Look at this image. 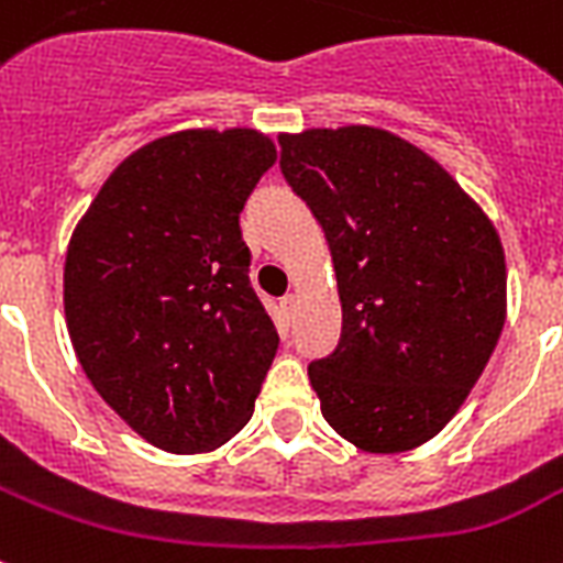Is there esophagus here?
Wrapping results in <instances>:
<instances>
[{
  "label": "esophagus",
  "instance_id": "esophagus-1",
  "mask_svg": "<svg viewBox=\"0 0 563 563\" xmlns=\"http://www.w3.org/2000/svg\"><path fill=\"white\" fill-rule=\"evenodd\" d=\"M280 306H283V312H286L291 318V314L297 312V295H286L280 300Z\"/></svg>",
  "mask_w": 563,
  "mask_h": 563
}]
</instances>
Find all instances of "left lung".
<instances>
[{"mask_svg": "<svg viewBox=\"0 0 563 563\" xmlns=\"http://www.w3.org/2000/svg\"><path fill=\"white\" fill-rule=\"evenodd\" d=\"M280 170L329 242L341 341L309 364L321 413L369 454L451 422L506 321L495 225L431 155L376 126L280 135Z\"/></svg>", "mask_w": 563, "mask_h": 563, "instance_id": "1", "label": "left lung"}]
</instances>
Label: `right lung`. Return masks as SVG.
I'll list each match as a JSON object with an SVG mask.
<instances>
[{
    "label": "right lung",
    "mask_w": 563,
    "mask_h": 563,
    "mask_svg": "<svg viewBox=\"0 0 563 563\" xmlns=\"http://www.w3.org/2000/svg\"><path fill=\"white\" fill-rule=\"evenodd\" d=\"M277 158L257 130H185L123 158L68 242L77 361L132 431L170 454L249 424L277 353L240 213Z\"/></svg>",
    "instance_id": "add662e5"
}]
</instances>
